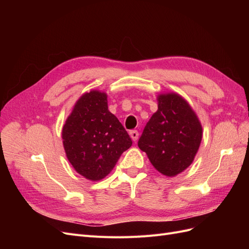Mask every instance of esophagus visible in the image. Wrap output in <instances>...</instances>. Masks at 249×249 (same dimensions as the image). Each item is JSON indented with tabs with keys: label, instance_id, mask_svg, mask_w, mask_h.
<instances>
[{
	"label": "esophagus",
	"instance_id": "1",
	"mask_svg": "<svg viewBox=\"0 0 249 249\" xmlns=\"http://www.w3.org/2000/svg\"><path fill=\"white\" fill-rule=\"evenodd\" d=\"M130 136H131L132 140H134V141H136V140L138 139V136H139V133H138V131H137V130H132V131H130Z\"/></svg>",
	"mask_w": 249,
	"mask_h": 249
}]
</instances>
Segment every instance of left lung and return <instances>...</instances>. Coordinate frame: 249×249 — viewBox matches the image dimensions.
I'll use <instances>...</instances> for the list:
<instances>
[{"mask_svg": "<svg viewBox=\"0 0 249 249\" xmlns=\"http://www.w3.org/2000/svg\"><path fill=\"white\" fill-rule=\"evenodd\" d=\"M158 102V110L143 130L138 146L158 171L173 177L193 162L202 129L194 111L178 94H161Z\"/></svg>", "mask_w": 249, "mask_h": 249, "instance_id": "8db88e82", "label": "left lung"}]
</instances>
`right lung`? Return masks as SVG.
Returning <instances> with one entry per match:
<instances>
[{
	"instance_id": "right-lung-1",
	"label": "right lung",
	"mask_w": 249,
	"mask_h": 249,
	"mask_svg": "<svg viewBox=\"0 0 249 249\" xmlns=\"http://www.w3.org/2000/svg\"><path fill=\"white\" fill-rule=\"evenodd\" d=\"M62 139L72 167L91 180L109 175L133 143L124 125L108 110L106 93L96 90L77 102L63 126Z\"/></svg>"
}]
</instances>
